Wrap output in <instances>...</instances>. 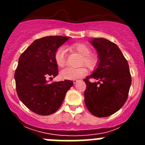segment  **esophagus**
Here are the masks:
<instances>
[{"label":"esophagus","instance_id":"1","mask_svg":"<svg viewBox=\"0 0 145 145\" xmlns=\"http://www.w3.org/2000/svg\"><path fill=\"white\" fill-rule=\"evenodd\" d=\"M78 82V80H76V79H74V80H73V84H77Z\"/></svg>","mask_w":145,"mask_h":145}]
</instances>
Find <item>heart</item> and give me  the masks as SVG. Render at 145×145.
<instances>
[{"instance_id": "heart-1", "label": "heart", "mask_w": 145, "mask_h": 145, "mask_svg": "<svg viewBox=\"0 0 145 145\" xmlns=\"http://www.w3.org/2000/svg\"><path fill=\"white\" fill-rule=\"evenodd\" d=\"M70 48L75 51L83 56L80 65H84L89 70H93L97 65V59L95 57L90 55L91 50L85 43H78L71 45ZM54 60L59 67H63L66 64V49L64 47H60L54 54ZM87 72L84 67L71 68L66 67L60 72V77L65 80H74L84 76Z\"/></svg>"}]
</instances>
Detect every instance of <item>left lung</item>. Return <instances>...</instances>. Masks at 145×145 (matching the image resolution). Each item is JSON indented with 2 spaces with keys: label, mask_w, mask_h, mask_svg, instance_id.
<instances>
[{
  "label": "left lung",
  "mask_w": 145,
  "mask_h": 145,
  "mask_svg": "<svg viewBox=\"0 0 145 145\" xmlns=\"http://www.w3.org/2000/svg\"><path fill=\"white\" fill-rule=\"evenodd\" d=\"M89 42L97 50L99 62L93 73L84 79L86 84L84 101L92 115L108 117L127 100L131 84L129 64L116 43L96 38ZM90 78L98 81L91 83Z\"/></svg>",
  "instance_id": "left-lung-1"
}]
</instances>
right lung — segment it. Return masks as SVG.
Returning <instances> with one entry per match:
<instances>
[{"mask_svg": "<svg viewBox=\"0 0 145 145\" xmlns=\"http://www.w3.org/2000/svg\"><path fill=\"white\" fill-rule=\"evenodd\" d=\"M70 37L47 36L37 39L19 58L14 79L18 97L28 109L40 116L53 114L62 104L72 80L48 84L58 75L54 54Z\"/></svg>", "mask_w": 145, "mask_h": 145, "instance_id": "obj_1", "label": "right lung"}]
</instances>
